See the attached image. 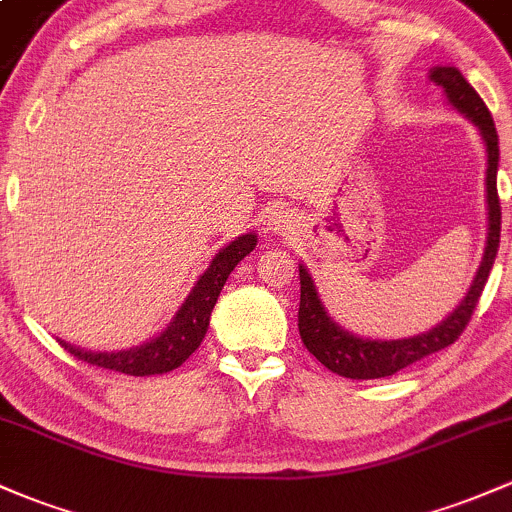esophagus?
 <instances>
[{
  "mask_svg": "<svg viewBox=\"0 0 512 512\" xmlns=\"http://www.w3.org/2000/svg\"><path fill=\"white\" fill-rule=\"evenodd\" d=\"M293 227H295V214L290 210H283V207H280V210H273L268 214V229H271V232L288 234L293 232Z\"/></svg>",
  "mask_w": 512,
  "mask_h": 512,
  "instance_id": "1",
  "label": "esophagus"
}]
</instances>
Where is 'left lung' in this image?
<instances>
[{"label":"left lung","mask_w":512,"mask_h":512,"mask_svg":"<svg viewBox=\"0 0 512 512\" xmlns=\"http://www.w3.org/2000/svg\"><path fill=\"white\" fill-rule=\"evenodd\" d=\"M430 80L437 82L444 90L447 100L456 112L464 114L478 126L483 146H486V205H488V236L486 249H483L481 266H478L474 283L469 293L459 302V307L449 317H444L430 332H422L417 337L405 339H364L346 332L339 327L324 310L317 285L310 271L300 263V310H298V329L302 344L307 346L312 356L324 364L332 373L344 378H356V381H368V378H386L393 373L403 371L405 366L425 359L434 351L447 349L461 337V332L474 315L478 298L483 293L488 273H491L493 261H496L500 244V200H498V131L493 124L491 112L483 104L474 87L466 82L461 70L452 65H437L430 70Z\"/></svg>","instance_id":"1"}]
</instances>
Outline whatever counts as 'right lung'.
<instances>
[{
	"label": "right lung",
	"mask_w": 512,
	"mask_h": 512,
	"mask_svg": "<svg viewBox=\"0 0 512 512\" xmlns=\"http://www.w3.org/2000/svg\"><path fill=\"white\" fill-rule=\"evenodd\" d=\"M256 246V234H241L232 244L224 246L217 256L212 258L210 268L197 278L195 288L185 298L180 310L163 329L158 337L148 339L141 346L124 351H87L80 346L65 344V349L80 361H87L92 366L109 368V371L126 373V376H156V373H168L178 368L185 359L202 344L207 327H210V315L214 310L219 293L227 283L229 273L234 271L236 263L244 256H249Z\"/></svg>",
	"instance_id": "obj_1"
}]
</instances>
